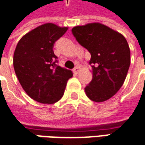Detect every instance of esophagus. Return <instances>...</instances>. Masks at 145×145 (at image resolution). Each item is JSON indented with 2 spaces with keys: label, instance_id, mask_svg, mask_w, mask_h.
Wrapping results in <instances>:
<instances>
[{
  "label": "esophagus",
  "instance_id": "1",
  "mask_svg": "<svg viewBox=\"0 0 145 145\" xmlns=\"http://www.w3.org/2000/svg\"><path fill=\"white\" fill-rule=\"evenodd\" d=\"M73 71H74V73H75V74H78V73L79 72V66H75V67L74 68Z\"/></svg>",
  "mask_w": 145,
  "mask_h": 145
}]
</instances>
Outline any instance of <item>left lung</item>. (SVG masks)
Segmentation results:
<instances>
[{
  "instance_id": "left-lung-1",
  "label": "left lung",
  "mask_w": 145,
  "mask_h": 145,
  "mask_svg": "<svg viewBox=\"0 0 145 145\" xmlns=\"http://www.w3.org/2000/svg\"><path fill=\"white\" fill-rule=\"evenodd\" d=\"M73 35L91 54L92 79L84 88L92 101L109 100L121 88L131 63L127 41L119 32L99 22L73 27Z\"/></svg>"
}]
</instances>
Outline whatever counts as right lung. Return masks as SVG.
Instances as JSON below:
<instances>
[{"label": "right lung", "mask_w": 145, "mask_h": 145, "mask_svg": "<svg viewBox=\"0 0 145 145\" xmlns=\"http://www.w3.org/2000/svg\"><path fill=\"white\" fill-rule=\"evenodd\" d=\"M68 27L45 23L29 31L18 41L14 54V68L22 88L31 98L54 104L62 97L72 71L57 65L54 43Z\"/></svg>", "instance_id": "right-lung-1"}]
</instances>
